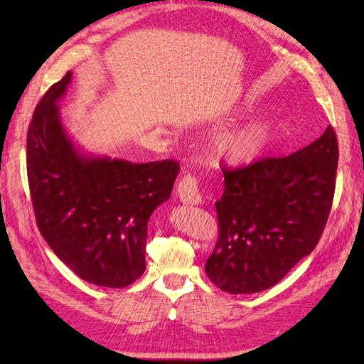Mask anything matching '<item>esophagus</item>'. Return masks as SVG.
<instances>
[{
  "label": "esophagus",
  "mask_w": 364,
  "mask_h": 364,
  "mask_svg": "<svg viewBox=\"0 0 364 364\" xmlns=\"http://www.w3.org/2000/svg\"><path fill=\"white\" fill-rule=\"evenodd\" d=\"M178 197L186 205H198L202 203V196L198 191V178L196 175L183 176L176 186Z\"/></svg>",
  "instance_id": "obj_1"
}]
</instances>
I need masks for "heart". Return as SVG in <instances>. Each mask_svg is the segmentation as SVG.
Listing matches in <instances>:
<instances>
[{"label": "heart", "mask_w": 364, "mask_h": 364, "mask_svg": "<svg viewBox=\"0 0 364 364\" xmlns=\"http://www.w3.org/2000/svg\"><path fill=\"white\" fill-rule=\"evenodd\" d=\"M272 128L267 122L250 123L222 137L219 151L223 158L233 162H249L257 159L269 144Z\"/></svg>", "instance_id": "1"}]
</instances>
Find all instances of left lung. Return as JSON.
I'll use <instances>...</instances> for the list:
<instances>
[{"mask_svg":"<svg viewBox=\"0 0 364 364\" xmlns=\"http://www.w3.org/2000/svg\"><path fill=\"white\" fill-rule=\"evenodd\" d=\"M338 139L327 127L305 149L223 166L215 202L219 239L206 261L210 280L230 294L272 288L318 245L335 196Z\"/></svg>","mask_w":364,"mask_h":364,"instance_id":"left-lung-1","label":"left lung"}]
</instances>
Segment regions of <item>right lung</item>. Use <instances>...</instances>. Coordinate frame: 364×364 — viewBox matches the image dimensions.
Wrapping results in <instances>:
<instances>
[{
    "mask_svg": "<svg viewBox=\"0 0 364 364\" xmlns=\"http://www.w3.org/2000/svg\"><path fill=\"white\" fill-rule=\"evenodd\" d=\"M72 72L46 90L28 128L26 168L37 227L82 280L125 288L145 270L146 223L168 200L180 164L86 156L65 134L59 98Z\"/></svg>",
    "mask_w": 364,
    "mask_h": 364,
    "instance_id": "obj_1",
    "label": "right lung"
}]
</instances>
